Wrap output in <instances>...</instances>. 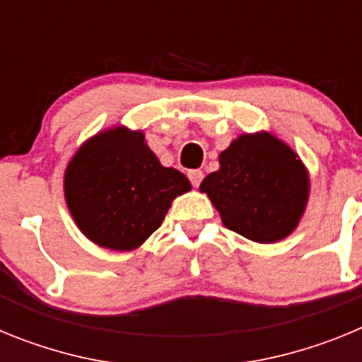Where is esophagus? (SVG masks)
<instances>
[{
	"label": "esophagus",
	"instance_id": "esophagus-1",
	"mask_svg": "<svg viewBox=\"0 0 362 362\" xmlns=\"http://www.w3.org/2000/svg\"><path fill=\"white\" fill-rule=\"evenodd\" d=\"M203 172L201 170H190L188 172V179H190V183L194 185V187H199L201 181H203Z\"/></svg>",
	"mask_w": 362,
	"mask_h": 362
}]
</instances>
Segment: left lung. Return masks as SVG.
<instances>
[{
  "mask_svg": "<svg viewBox=\"0 0 362 362\" xmlns=\"http://www.w3.org/2000/svg\"><path fill=\"white\" fill-rule=\"evenodd\" d=\"M223 225L255 243L288 238L308 203L306 166L270 132L243 134L219 153V170L199 187Z\"/></svg>",
  "mask_w": 362,
  "mask_h": 362,
  "instance_id": "left-lung-1",
  "label": "left lung"
}]
</instances>
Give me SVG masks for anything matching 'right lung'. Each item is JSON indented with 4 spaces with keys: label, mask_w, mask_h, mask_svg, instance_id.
<instances>
[{
    "label": "right lung",
    "mask_w": 362,
    "mask_h": 362,
    "mask_svg": "<svg viewBox=\"0 0 362 362\" xmlns=\"http://www.w3.org/2000/svg\"><path fill=\"white\" fill-rule=\"evenodd\" d=\"M187 175L166 168L143 132L116 127L95 134L65 170V199L78 228L95 245L129 252L161 226L172 201L190 190Z\"/></svg>",
    "instance_id": "1"
}]
</instances>
